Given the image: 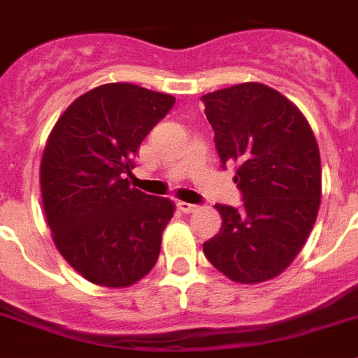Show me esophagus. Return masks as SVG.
<instances>
[{
	"mask_svg": "<svg viewBox=\"0 0 358 358\" xmlns=\"http://www.w3.org/2000/svg\"><path fill=\"white\" fill-rule=\"evenodd\" d=\"M177 208L181 210L182 213H192L197 210V206H195V204H190V203H185V201H179V203H177Z\"/></svg>",
	"mask_w": 358,
	"mask_h": 358,
	"instance_id": "obj_1",
	"label": "esophagus"
}]
</instances>
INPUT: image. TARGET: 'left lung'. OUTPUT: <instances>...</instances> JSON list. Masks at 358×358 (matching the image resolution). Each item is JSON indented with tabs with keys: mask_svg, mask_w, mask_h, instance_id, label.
<instances>
[{
	"mask_svg": "<svg viewBox=\"0 0 358 358\" xmlns=\"http://www.w3.org/2000/svg\"><path fill=\"white\" fill-rule=\"evenodd\" d=\"M201 99L244 201L243 210L215 204L222 226L203 244L204 255L234 282H264L292 264L315 224L319 145L301 110L266 85L241 83Z\"/></svg>",
	"mask_w": 358,
	"mask_h": 358,
	"instance_id": "1",
	"label": "left lung"
}]
</instances>
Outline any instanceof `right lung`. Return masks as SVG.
Instances as JSON below:
<instances>
[{
  "label": "right lung",
  "mask_w": 358,
  "mask_h": 358,
  "mask_svg": "<svg viewBox=\"0 0 358 358\" xmlns=\"http://www.w3.org/2000/svg\"><path fill=\"white\" fill-rule=\"evenodd\" d=\"M173 103V96L137 85H101L79 96L48 136L39 182L52 239L97 286H132L157 262L176 206L130 188L124 173Z\"/></svg>",
  "instance_id": "add662e5"
}]
</instances>
